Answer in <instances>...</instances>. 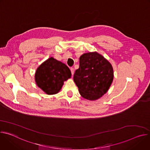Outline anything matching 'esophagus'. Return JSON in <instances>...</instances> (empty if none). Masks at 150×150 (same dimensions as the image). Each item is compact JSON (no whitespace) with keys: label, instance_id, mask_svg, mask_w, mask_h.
Instances as JSON below:
<instances>
[{"label":"esophagus","instance_id":"34e87169","mask_svg":"<svg viewBox=\"0 0 150 150\" xmlns=\"http://www.w3.org/2000/svg\"><path fill=\"white\" fill-rule=\"evenodd\" d=\"M71 74H72V75H74V72H75V70H74V69L73 68H71Z\"/></svg>","mask_w":150,"mask_h":150}]
</instances>
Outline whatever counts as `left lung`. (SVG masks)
<instances>
[{"instance_id": "1", "label": "left lung", "mask_w": 150, "mask_h": 150, "mask_svg": "<svg viewBox=\"0 0 150 150\" xmlns=\"http://www.w3.org/2000/svg\"><path fill=\"white\" fill-rule=\"evenodd\" d=\"M113 79L112 66L103 56L97 52L81 56L74 81L83 98L89 100L98 99L108 91Z\"/></svg>"}]
</instances>
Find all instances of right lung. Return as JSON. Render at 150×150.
<instances>
[{"mask_svg":"<svg viewBox=\"0 0 150 150\" xmlns=\"http://www.w3.org/2000/svg\"><path fill=\"white\" fill-rule=\"evenodd\" d=\"M69 68L63 63L50 57L37 68L35 80L37 86L49 95L57 93L63 82L71 78Z\"/></svg>","mask_w":150,"mask_h":150,"instance_id":"add662e5","label":"right lung"}]
</instances>
